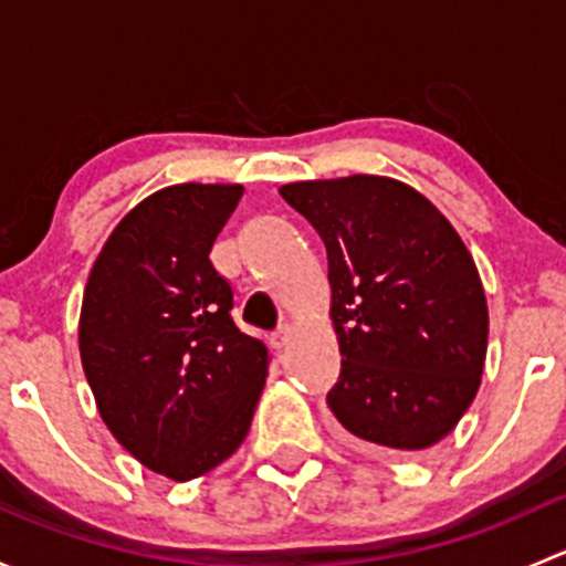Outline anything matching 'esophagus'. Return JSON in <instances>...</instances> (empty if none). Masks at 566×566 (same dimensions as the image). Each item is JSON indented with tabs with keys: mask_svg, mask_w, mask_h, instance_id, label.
<instances>
[{
	"mask_svg": "<svg viewBox=\"0 0 566 566\" xmlns=\"http://www.w3.org/2000/svg\"><path fill=\"white\" fill-rule=\"evenodd\" d=\"M290 336H293V331H290V328H279L276 334H271V345L276 347V350H284V347L290 345Z\"/></svg>",
	"mask_w": 566,
	"mask_h": 566,
	"instance_id": "34e87169",
	"label": "esophagus"
}]
</instances>
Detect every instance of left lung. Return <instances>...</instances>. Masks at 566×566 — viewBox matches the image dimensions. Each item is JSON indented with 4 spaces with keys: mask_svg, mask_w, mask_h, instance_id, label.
<instances>
[{
    "mask_svg": "<svg viewBox=\"0 0 566 566\" xmlns=\"http://www.w3.org/2000/svg\"><path fill=\"white\" fill-rule=\"evenodd\" d=\"M328 251L339 380L328 408L384 454L419 452L458 427L482 384L488 301L447 216L380 175L279 188Z\"/></svg>",
    "mask_w": 566,
    "mask_h": 566,
    "instance_id": "8db88e82",
    "label": "left lung"
}]
</instances>
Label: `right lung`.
Here are the masks:
<instances>
[{
	"label": "right lung",
	"instance_id": "1",
	"mask_svg": "<svg viewBox=\"0 0 566 566\" xmlns=\"http://www.w3.org/2000/svg\"><path fill=\"white\" fill-rule=\"evenodd\" d=\"M243 197L238 182H180L142 199L101 249L78 353L112 436L150 471L188 482L235 454L268 375V347L232 319L210 262Z\"/></svg>",
	"mask_w": 566,
	"mask_h": 566
}]
</instances>
